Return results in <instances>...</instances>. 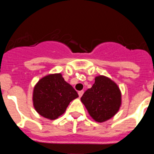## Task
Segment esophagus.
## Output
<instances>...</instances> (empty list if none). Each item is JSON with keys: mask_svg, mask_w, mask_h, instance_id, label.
<instances>
[{"mask_svg": "<svg viewBox=\"0 0 154 154\" xmlns=\"http://www.w3.org/2000/svg\"><path fill=\"white\" fill-rule=\"evenodd\" d=\"M78 93H79V97L81 98V97H82V95H83L84 91H82H82H79Z\"/></svg>", "mask_w": 154, "mask_h": 154, "instance_id": "esophagus-1", "label": "esophagus"}]
</instances>
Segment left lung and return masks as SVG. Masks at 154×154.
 I'll use <instances>...</instances> for the list:
<instances>
[{"label":"left lung","mask_w":154,"mask_h":154,"mask_svg":"<svg viewBox=\"0 0 154 154\" xmlns=\"http://www.w3.org/2000/svg\"><path fill=\"white\" fill-rule=\"evenodd\" d=\"M91 117L98 123H103L117 113L121 106V92L112 79L98 75L92 88L81 98Z\"/></svg>","instance_id":"1"}]
</instances>
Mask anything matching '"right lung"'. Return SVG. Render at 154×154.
I'll list each match as a JSON object with an SVG mask.
<instances>
[{"label":"right lung","instance_id":"obj_1","mask_svg":"<svg viewBox=\"0 0 154 154\" xmlns=\"http://www.w3.org/2000/svg\"><path fill=\"white\" fill-rule=\"evenodd\" d=\"M78 97L77 92L65 81L62 74L55 73L45 75L37 82L32 100L39 115L53 120L62 116L70 102Z\"/></svg>","mask_w":154,"mask_h":154}]
</instances>
